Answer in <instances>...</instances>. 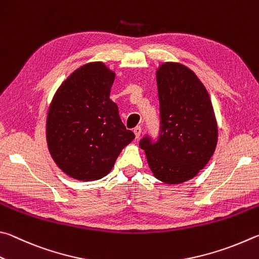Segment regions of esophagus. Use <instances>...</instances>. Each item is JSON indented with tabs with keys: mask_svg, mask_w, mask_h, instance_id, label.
<instances>
[{
	"mask_svg": "<svg viewBox=\"0 0 259 259\" xmlns=\"http://www.w3.org/2000/svg\"><path fill=\"white\" fill-rule=\"evenodd\" d=\"M133 132H134V134H135V138L139 139L140 137H141L142 128H141V127H140V126H137V127H135V128L133 130Z\"/></svg>",
	"mask_w": 259,
	"mask_h": 259,
	"instance_id": "esophagus-1",
	"label": "esophagus"
}]
</instances>
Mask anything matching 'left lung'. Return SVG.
<instances>
[{
  "instance_id": "obj_1",
  "label": "left lung",
  "mask_w": 259,
  "mask_h": 259,
  "mask_svg": "<svg viewBox=\"0 0 259 259\" xmlns=\"http://www.w3.org/2000/svg\"><path fill=\"white\" fill-rule=\"evenodd\" d=\"M161 132L157 143L140 142L153 176L181 184L197 176L219 141L214 108L196 72L180 62H162L156 71Z\"/></svg>"
}]
</instances>
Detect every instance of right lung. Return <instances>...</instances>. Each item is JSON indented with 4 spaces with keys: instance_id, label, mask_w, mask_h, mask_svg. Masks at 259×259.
I'll return each instance as SVG.
<instances>
[{
    "instance_id": "1",
    "label": "right lung",
    "mask_w": 259,
    "mask_h": 259,
    "mask_svg": "<svg viewBox=\"0 0 259 259\" xmlns=\"http://www.w3.org/2000/svg\"><path fill=\"white\" fill-rule=\"evenodd\" d=\"M116 72L101 61L77 68L59 86L47 116L52 159L71 179L90 182L110 173L135 135L110 100Z\"/></svg>"
}]
</instances>
